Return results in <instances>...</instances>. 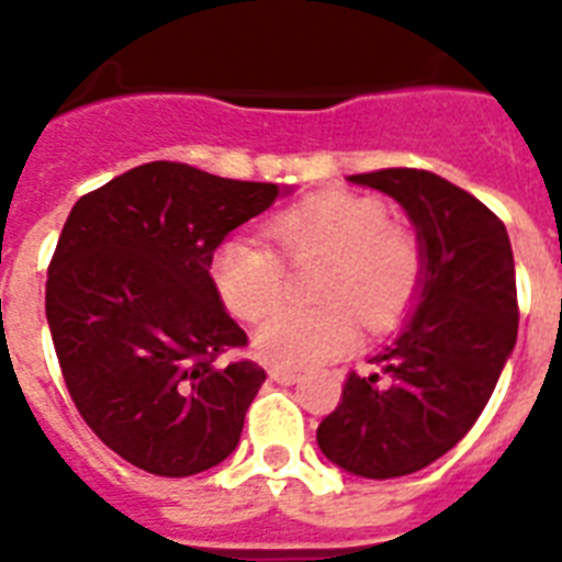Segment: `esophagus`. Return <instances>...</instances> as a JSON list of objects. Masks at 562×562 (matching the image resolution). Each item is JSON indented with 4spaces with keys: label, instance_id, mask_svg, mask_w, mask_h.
Masks as SVG:
<instances>
[{
    "label": "esophagus",
    "instance_id": "esophagus-1",
    "mask_svg": "<svg viewBox=\"0 0 562 562\" xmlns=\"http://www.w3.org/2000/svg\"><path fill=\"white\" fill-rule=\"evenodd\" d=\"M268 373H271L273 382H280V384H294L300 379L297 370H291V368H271Z\"/></svg>",
    "mask_w": 562,
    "mask_h": 562
}]
</instances>
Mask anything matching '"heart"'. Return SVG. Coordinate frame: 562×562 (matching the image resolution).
<instances>
[{
  "mask_svg": "<svg viewBox=\"0 0 562 562\" xmlns=\"http://www.w3.org/2000/svg\"><path fill=\"white\" fill-rule=\"evenodd\" d=\"M268 236L291 262L326 256L317 308H280L256 333L259 356L280 368H315L356 350L361 321L393 324L419 282V247L387 224L382 201L352 192L303 198L268 221ZM224 306L241 321H262L280 306L285 268L271 247L247 236L221 241L210 262Z\"/></svg>",
  "mask_w": 562,
  "mask_h": 562,
  "instance_id": "obj_1",
  "label": "heart"
}]
</instances>
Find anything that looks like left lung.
<instances>
[{
	"label": "left lung",
	"mask_w": 562,
	"mask_h": 562,
	"mask_svg": "<svg viewBox=\"0 0 562 562\" xmlns=\"http://www.w3.org/2000/svg\"><path fill=\"white\" fill-rule=\"evenodd\" d=\"M347 180L400 203L423 265L405 326L368 375H347L317 446L350 475L400 479L449 452L493 396L516 347L514 250L505 224L440 175L382 169Z\"/></svg>",
	"instance_id": "left-lung-1"
}]
</instances>
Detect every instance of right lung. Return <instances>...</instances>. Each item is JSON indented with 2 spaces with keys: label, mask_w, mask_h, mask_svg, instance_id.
<instances>
[{
  "label": "right lung",
  "mask_w": 562,
  "mask_h": 562,
  "mask_svg": "<svg viewBox=\"0 0 562 562\" xmlns=\"http://www.w3.org/2000/svg\"><path fill=\"white\" fill-rule=\"evenodd\" d=\"M291 187L145 162L75 203L48 265L46 321L75 408L119 458L187 479L233 454L265 370L221 303L218 245Z\"/></svg>",
  "instance_id": "right-lung-1"
}]
</instances>
